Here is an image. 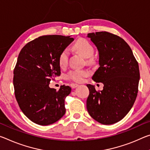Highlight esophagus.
<instances>
[{"label": "esophagus", "instance_id": "1", "mask_svg": "<svg viewBox=\"0 0 150 150\" xmlns=\"http://www.w3.org/2000/svg\"><path fill=\"white\" fill-rule=\"evenodd\" d=\"M79 86V85L78 84H76V83H71V87L73 88V89H75V88H76L77 87Z\"/></svg>", "mask_w": 150, "mask_h": 150}]
</instances>
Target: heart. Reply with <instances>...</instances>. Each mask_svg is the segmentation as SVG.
<instances>
[{
  "label": "heart",
  "mask_w": 150,
  "mask_h": 150,
  "mask_svg": "<svg viewBox=\"0 0 150 150\" xmlns=\"http://www.w3.org/2000/svg\"><path fill=\"white\" fill-rule=\"evenodd\" d=\"M73 48L76 51L81 54L85 58H91L93 55L94 49L91 44L85 39H80L73 45ZM69 51L68 49H64L61 51L59 56L58 62L61 67H65L68 63ZM89 72L85 69H75L71 70L69 72L67 77L73 81L81 83L83 81V79L89 75Z\"/></svg>",
  "instance_id": "heart-1"
}]
</instances>
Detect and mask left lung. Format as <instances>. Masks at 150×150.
Segmentation results:
<instances>
[{"label": "left lung", "mask_w": 150, "mask_h": 150, "mask_svg": "<svg viewBox=\"0 0 150 150\" xmlns=\"http://www.w3.org/2000/svg\"><path fill=\"white\" fill-rule=\"evenodd\" d=\"M99 52L98 68L92 79L104 85L97 91L87 84V109L92 118L103 125L122 120L134 105L139 81L138 63L122 38L102 31L88 33Z\"/></svg>", "instance_id": "obj_1"}]
</instances>
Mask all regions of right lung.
<instances>
[{
  "label": "right lung",
  "mask_w": 150,
  "mask_h": 150,
  "mask_svg": "<svg viewBox=\"0 0 150 150\" xmlns=\"http://www.w3.org/2000/svg\"><path fill=\"white\" fill-rule=\"evenodd\" d=\"M73 40L44 35L28 42L18 54L13 72L15 97L23 113L37 124H52L65 115V99L71 88L62 85L56 91L49 83L60 76L59 56Z\"/></svg>",
  "instance_id": "1"
}]
</instances>
